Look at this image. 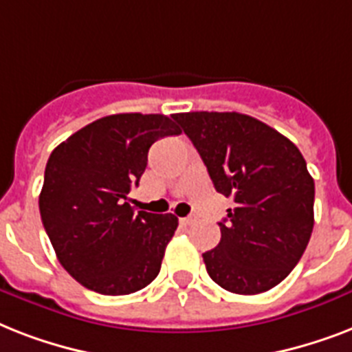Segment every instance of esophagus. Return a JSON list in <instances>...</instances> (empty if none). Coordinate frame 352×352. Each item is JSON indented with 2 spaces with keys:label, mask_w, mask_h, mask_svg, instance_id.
I'll return each instance as SVG.
<instances>
[{
  "label": "esophagus",
  "mask_w": 352,
  "mask_h": 352,
  "mask_svg": "<svg viewBox=\"0 0 352 352\" xmlns=\"http://www.w3.org/2000/svg\"><path fill=\"white\" fill-rule=\"evenodd\" d=\"M193 221H195V217H192V215H190V217H182L181 223L182 225H192Z\"/></svg>",
  "instance_id": "1"
}]
</instances>
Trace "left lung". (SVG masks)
<instances>
[{
	"mask_svg": "<svg viewBox=\"0 0 352 352\" xmlns=\"http://www.w3.org/2000/svg\"><path fill=\"white\" fill-rule=\"evenodd\" d=\"M173 120L201 155L215 190L235 206L221 241L203 254L215 283L259 294L281 283L303 256L314 226V181L300 149L241 113H177Z\"/></svg>",
	"mask_w": 352,
	"mask_h": 352,
	"instance_id": "8db88e82",
	"label": "left lung"
}]
</instances>
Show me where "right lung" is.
<instances>
[{"label": "right lung", "instance_id": "add662e5", "mask_svg": "<svg viewBox=\"0 0 352 352\" xmlns=\"http://www.w3.org/2000/svg\"><path fill=\"white\" fill-rule=\"evenodd\" d=\"M181 135L166 115L120 113L91 122L51 153L40 193L41 223L58 261L85 289L124 296L159 276L175 215L138 212V184L155 140Z\"/></svg>", "mask_w": 352, "mask_h": 352}]
</instances>
